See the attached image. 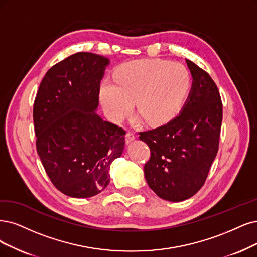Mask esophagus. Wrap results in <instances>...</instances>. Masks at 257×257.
<instances>
[{
  "label": "esophagus",
  "instance_id": "esophagus-1",
  "mask_svg": "<svg viewBox=\"0 0 257 257\" xmlns=\"http://www.w3.org/2000/svg\"><path fill=\"white\" fill-rule=\"evenodd\" d=\"M136 140V136L132 134V132H130V131H128L127 134H126V143L127 144H130L131 142H134Z\"/></svg>",
  "mask_w": 257,
  "mask_h": 257
}]
</instances>
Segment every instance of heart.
I'll return each instance as SVG.
<instances>
[{
    "label": "heart",
    "instance_id": "heart-1",
    "mask_svg": "<svg viewBox=\"0 0 257 257\" xmlns=\"http://www.w3.org/2000/svg\"><path fill=\"white\" fill-rule=\"evenodd\" d=\"M104 79L99 100L107 116L121 122L132 110L149 125H161L181 110L192 88V74L179 62L163 59H138L122 63Z\"/></svg>",
    "mask_w": 257,
    "mask_h": 257
}]
</instances>
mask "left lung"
<instances>
[{
    "label": "left lung",
    "mask_w": 257,
    "mask_h": 257,
    "mask_svg": "<svg viewBox=\"0 0 257 257\" xmlns=\"http://www.w3.org/2000/svg\"><path fill=\"white\" fill-rule=\"evenodd\" d=\"M191 92L180 114L163 126L140 132L150 148L147 184L167 201L180 202L200 189L219 146L222 102L214 80L193 61Z\"/></svg>",
    "instance_id": "1"
}]
</instances>
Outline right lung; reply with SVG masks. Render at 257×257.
<instances>
[{"label": "right lung", "mask_w": 257, "mask_h": 257, "mask_svg": "<svg viewBox=\"0 0 257 257\" xmlns=\"http://www.w3.org/2000/svg\"><path fill=\"white\" fill-rule=\"evenodd\" d=\"M109 63L100 55L76 53L47 71L35 99L37 153L54 186L72 198L103 191L111 163L125 148V130L96 113Z\"/></svg>", "instance_id": "add662e5"}]
</instances>
